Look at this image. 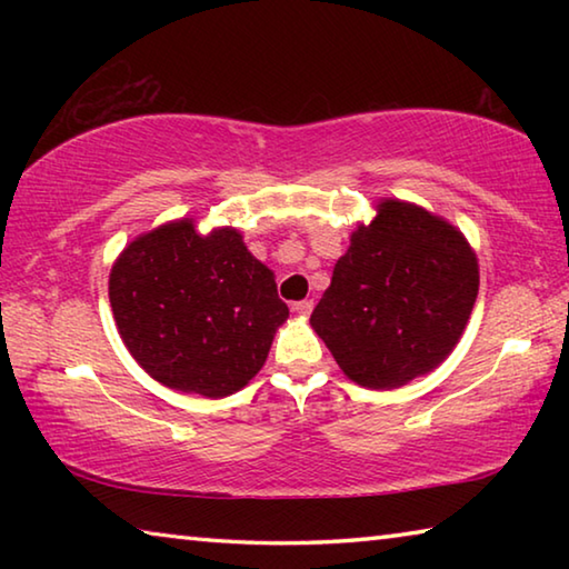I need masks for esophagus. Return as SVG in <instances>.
I'll return each instance as SVG.
<instances>
[{"instance_id":"obj_1","label":"esophagus","mask_w":569,"mask_h":569,"mask_svg":"<svg viewBox=\"0 0 569 569\" xmlns=\"http://www.w3.org/2000/svg\"><path fill=\"white\" fill-rule=\"evenodd\" d=\"M293 311L301 313V316H311L313 301H311V298H306V301H298V303H293Z\"/></svg>"}]
</instances>
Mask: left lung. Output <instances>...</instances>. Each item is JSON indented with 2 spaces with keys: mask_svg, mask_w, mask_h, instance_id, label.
<instances>
[{
  "mask_svg": "<svg viewBox=\"0 0 569 569\" xmlns=\"http://www.w3.org/2000/svg\"><path fill=\"white\" fill-rule=\"evenodd\" d=\"M479 291L477 256L445 218L381 200L351 233L311 326L366 389H397L455 349Z\"/></svg>",
  "mask_w": 569,
  "mask_h": 569,
  "instance_id": "left-lung-1",
  "label": "left lung"
}]
</instances>
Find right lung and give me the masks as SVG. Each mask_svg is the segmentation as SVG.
Wrapping results in <instances>:
<instances>
[{"label": "right lung", "mask_w": 569, "mask_h": 569, "mask_svg": "<svg viewBox=\"0 0 569 569\" xmlns=\"http://www.w3.org/2000/svg\"><path fill=\"white\" fill-rule=\"evenodd\" d=\"M114 323L162 387L228 397L261 371L288 319L268 266L236 228L198 233L190 218L134 238L110 271Z\"/></svg>", "instance_id": "add662e5"}]
</instances>
